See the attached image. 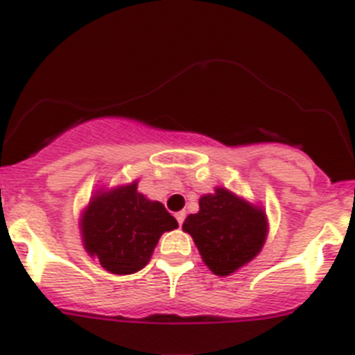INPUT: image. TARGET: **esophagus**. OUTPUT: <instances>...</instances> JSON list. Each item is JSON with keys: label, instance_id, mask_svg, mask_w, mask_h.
<instances>
[{"label": "esophagus", "instance_id": "obj_1", "mask_svg": "<svg viewBox=\"0 0 355 355\" xmlns=\"http://www.w3.org/2000/svg\"><path fill=\"white\" fill-rule=\"evenodd\" d=\"M175 218H177L178 225H182V223H184V220H186V212H184V211L177 212V214H175Z\"/></svg>", "mask_w": 355, "mask_h": 355}]
</instances>
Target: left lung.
<instances>
[{
  "mask_svg": "<svg viewBox=\"0 0 355 355\" xmlns=\"http://www.w3.org/2000/svg\"><path fill=\"white\" fill-rule=\"evenodd\" d=\"M200 211L182 225L203 263L216 275H230L261 252L268 234L266 214L225 187L200 198Z\"/></svg>",
  "mask_w": 355,
  "mask_h": 355,
  "instance_id": "left-lung-1",
  "label": "left lung"
}]
</instances>
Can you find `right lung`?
Masks as SVG:
<instances>
[{
	"label": "right lung",
	"instance_id": "obj_1",
	"mask_svg": "<svg viewBox=\"0 0 355 355\" xmlns=\"http://www.w3.org/2000/svg\"><path fill=\"white\" fill-rule=\"evenodd\" d=\"M177 227L162 203L141 195L137 182L94 195L80 220L87 254L116 275L146 266L159 237Z\"/></svg>",
	"mask_w": 355,
	"mask_h": 355
}]
</instances>
